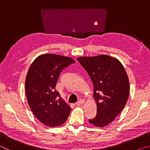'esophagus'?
<instances>
[{
  "mask_svg": "<svg viewBox=\"0 0 150 150\" xmlns=\"http://www.w3.org/2000/svg\"><path fill=\"white\" fill-rule=\"evenodd\" d=\"M84 103H85V100H83V99H80V100H79L77 101V105H78V106H81V105H83Z\"/></svg>",
  "mask_w": 150,
  "mask_h": 150,
  "instance_id": "34e87169",
  "label": "esophagus"
}]
</instances>
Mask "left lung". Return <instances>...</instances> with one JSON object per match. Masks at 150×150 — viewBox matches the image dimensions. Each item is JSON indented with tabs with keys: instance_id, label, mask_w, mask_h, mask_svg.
<instances>
[{
	"instance_id": "left-lung-1",
	"label": "left lung",
	"mask_w": 150,
	"mask_h": 150,
	"mask_svg": "<svg viewBox=\"0 0 150 150\" xmlns=\"http://www.w3.org/2000/svg\"><path fill=\"white\" fill-rule=\"evenodd\" d=\"M77 60L94 86L97 114L88 121L96 127H105L115 120L126 105L130 93L128 75L120 61L107 55L79 57Z\"/></svg>"
}]
</instances>
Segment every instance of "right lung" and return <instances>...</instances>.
Here are the masks:
<instances>
[{
  "mask_svg": "<svg viewBox=\"0 0 150 150\" xmlns=\"http://www.w3.org/2000/svg\"><path fill=\"white\" fill-rule=\"evenodd\" d=\"M71 57L45 54L34 59L28 71L25 91L30 110L40 122L50 127L65 123L71 108L55 90L62 71L71 63Z\"/></svg>",
  "mask_w": 150,
  "mask_h": 150,
  "instance_id": "add662e5",
  "label": "right lung"
}]
</instances>
